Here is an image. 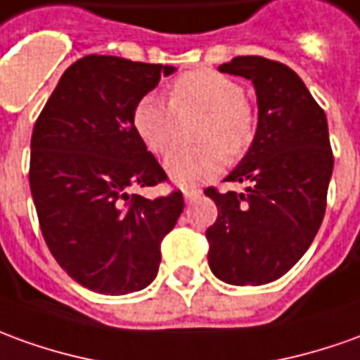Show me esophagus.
I'll return each instance as SVG.
<instances>
[{"mask_svg":"<svg viewBox=\"0 0 360 360\" xmlns=\"http://www.w3.org/2000/svg\"><path fill=\"white\" fill-rule=\"evenodd\" d=\"M202 195V190H198V188H186L184 190V200L186 202H194Z\"/></svg>","mask_w":360,"mask_h":360,"instance_id":"esophagus-1","label":"esophagus"}]
</instances>
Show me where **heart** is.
Returning <instances> with one entry per match:
<instances>
[{
	"instance_id": "b5f03b06",
	"label": "heart",
	"mask_w": 360,
	"mask_h": 360,
	"mask_svg": "<svg viewBox=\"0 0 360 360\" xmlns=\"http://www.w3.org/2000/svg\"><path fill=\"white\" fill-rule=\"evenodd\" d=\"M207 109L198 131L200 147H176L165 158L168 176L180 186L210 180L221 170L223 153L239 156L252 139V113L245 103V90L229 76L215 70L186 72L172 88V101L158 91L143 96L133 108V129L153 153H165L174 139L176 109Z\"/></svg>"
}]
</instances>
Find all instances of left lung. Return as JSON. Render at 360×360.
Returning a JSON list of instances; mask_svg holds the SVG:
<instances>
[{
    "label": "left lung",
    "instance_id": "obj_1",
    "mask_svg": "<svg viewBox=\"0 0 360 360\" xmlns=\"http://www.w3.org/2000/svg\"><path fill=\"white\" fill-rule=\"evenodd\" d=\"M252 82L259 123L249 153L227 182L243 194L207 188L217 219L205 231L212 272L233 286H260L298 262L323 221L333 153L323 109L296 72L262 56L219 66Z\"/></svg>",
    "mask_w": 360,
    "mask_h": 360
}]
</instances>
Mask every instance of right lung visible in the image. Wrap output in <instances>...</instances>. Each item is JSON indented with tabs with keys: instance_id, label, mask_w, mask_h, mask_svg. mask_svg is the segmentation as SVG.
Returning a JSON list of instances; mask_svg holds the SVG:
<instances>
[{
	"instance_id": "right-lung-1",
	"label": "right lung",
	"mask_w": 360,
	"mask_h": 360,
	"mask_svg": "<svg viewBox=\"0 0 360 360\" xmlns=\"http://www.w3.org/2000/svg\"><path fill=\"white\" fill-rule=\"evenodd\" d=\"M174 66L90 54L62 74L31 137L29 184L52 257L88 290L147 288L182 192L148 200L133 188L166 180L133 129V108Z\"/></svg>"
}]
</instances>
